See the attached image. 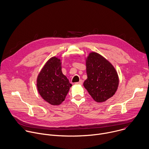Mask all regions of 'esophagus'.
<instances>
[{
    "instance_id": "esophagus-1",
    "label": "esophagus",
    "mask_w": 149,
    "mask_h": 149,
    "mask_svg": "<svg viewBox=\"0 0 149 149\" xmlns=\"http://www.w3.org/2000/svg\"><path fill=\"white\" fill-rule=\"evenodd\" d=\"M82 83H83V81H82V80H79V81L78 82H76L75 84H77V85H82Z\"/></svg>"
}]
</instances>
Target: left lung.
<instances>
[{
	"label": "left lung",
	"mask_w": 149,
	"mask_h": 149,
	"mask_svg": "<svg viewBox=\"0 0 149 149\" xmlns=\"http://www.w3.org/2000/svg\"><path fill=\"white\" fill-rule=\"evenodd\" d=\"M87 79L84 86L97 102H103L113 96L119 85L118 73L103 56L90 53L86 59Z\"/></svg>",
	"instance_id": "obj_1"
}]
</instances>
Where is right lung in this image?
I'll list each match as a JSON object with an SVG mask.
<instances>
[{"label":"right lung","instance_id":"obj_1","mask_svg":"<svg viewBox=\"0 0 149 149\" xmlns=\"http://www.w3.org/2000/svg\"><path fill=\"white\" fill-rule=\"evenodd\" d=\"M72 86L61 71V61L56 57L49 58L37 78V88L43 100L52 105H59Z\"/></svg>","mask_w":149,"mask_h":149}]
</instances>
